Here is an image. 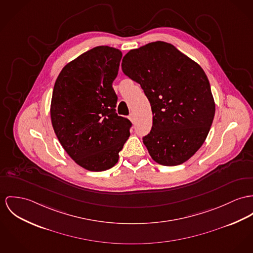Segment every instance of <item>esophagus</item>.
I'll list each match as a JSON object with an SVG mask.
<instances>
[{"instance_id": "1", "label": "esophagus", "mask_w": 253, "mask_h": 253, "mask_svg": "<svg viewBox=\"0 0 253 253\" xmlns=\"http://www.w3.org/2000/svg\"><path fill=\"white\" fill-rule=\"evenodd\" d=\"M128 118L130 119V121H131L132 123H134V121H135V117H134V115H133V114H130V116H129Z\"/></svg>"}]
</instances>
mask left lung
Segmentation results:
<instances>
[{"label":"left lung","mask_w":253,"mask_h":253,"mask_svg":"<svg viewBox=\"0 0 253 253\" xmlns=\"http://www.w3.org/2000/svg\"><path fill=\"white\" fill-rule=\"evenodd\" d=\"M122 71L140 84L153 114L143 137L156 163L173 167L195 155L214 120V97L201 66L170 43L155 41L130 50Z\"/></svg>","instance_id":"obj_1"}]
</instances>
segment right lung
I'll use <instances>...</instances> for the list:
<instances>
[{
  "label": "right lung",
  "mask_w": 253,
  "mask_h": 253,
  "mask_svg": "<svg viewBox=\"0 0 253 253\" xmlns=\"http://www.w3.org/2000/svg\"><path fill=\"white\" fill-rule=\"evenodd\" d=\"M122 53L97 46L68 62L58 74L51 100V121L69 157L89 171H104L118 162L131 122L116 113L113 88Z\"/></svg>",
  "instance_id": "obj_1"
}]
</instances>
